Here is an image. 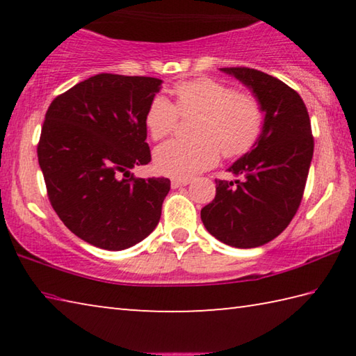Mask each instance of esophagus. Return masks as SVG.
I'll return each mask as SVG.
<instances>
[{
    "mask_svg": "<svg viewBox=\"0 0 356 356\" xmlns=\"http://www.w3.org/2000/svg\"><path fill=\"white\" fill-rule=\"evenodd\" d=\"M191 182L190 179H172L171 180V186L172 188H180V186H185Z\"/></svg>",
    "mask_w": 356,
    "mask_h": 356,
    "instance_id": "esophagus-1",
    "label": "esophagus"
}]
</instances>
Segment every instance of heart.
Instances as JSON below:
<instances>
[{
    "instance_id": "heart-1",
    "label": "heart",
    "mask_w": 356,
    "mask_h": 356,
    "mask_svg": "<svg viewBox=\"0 0 356 356\" xmlns=\"http://www.w3.org/2000/svg\"><path fill=\"white\" fill-rule=\"evenodd\" d=\"M176 104L155 95L146 111V127L152 140L170 136L179 114H197L191 125V140H172L156 147L155 170L165 176L188 179L212 168L220 159H236L248 152L259 140L264 125L261 102L250 92H238L215 78L177 83L172 88Z\"/></svg>"
}]
</instances>
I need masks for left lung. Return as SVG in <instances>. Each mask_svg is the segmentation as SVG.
<instances>
[{
    "instance_id": "8db88e82",
    "label": "left lung",
    "mask_w": 356,
    "mask_h": 356,
    "mask_svg": "<svg viewBox=\"0 0 356 356\" xmlns=\"http://www.w3.org/2000/svg\"><path fill=\"white\" fill-rule=\"evenodd\" d=\"M261 102L265 113L254 146L229 172L242 180H215V200L201 220L215 238L256 248L278 237L297 213L308 179L314 140L305 102L278 78L248 67H222Z\"/></svg>"
}]
</instances>
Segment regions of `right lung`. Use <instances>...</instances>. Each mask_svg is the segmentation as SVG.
Segmentation results:
<instances>
[{
    "mask_svg": "<svg viewBox=\"0 0 356 356\" xmlns=\"http://www.w3.org/2000/svg\"><path fill=\"white\" fill-rule=\"evenodd\" d=\"M152 76L99 74L48 106L38 159L48 200L76 237L120 251L159 225L170 179H136L150 161L146 111L160 91Z\"/></svg>",
    "mask_w": 356,
    "mask_h": 356,
    "instance_id": "1",
    "label": "right lung"
}]
</instances>
